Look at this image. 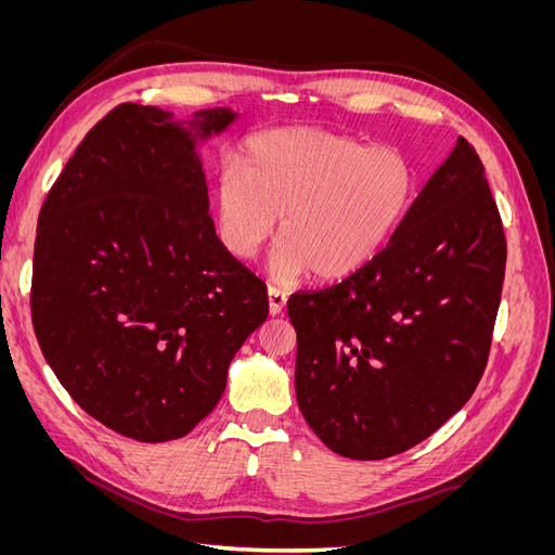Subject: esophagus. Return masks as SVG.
<instances>
[{"label":"esophagus","instance_id":"1","mask_svg":"<svg viewBox=\"0 0 555 555\" xmlns=\"http://www.w3.org/2000/svg\"><path fill=\"white\" fill-rule=\"evenodd\" d=\"M284 306H287V294L278 287H268V312L275 317L284 310Z\"/></svg>","mask_w":555,"mask_h":555}]
</instances>
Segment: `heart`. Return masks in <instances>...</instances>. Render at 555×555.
I'll use <instances>...</instances> for the list:
<instances>
[{
  "label": "heart",
  "mask_w": 555,
  "mask_h": 555,
  "mask_svg": "<svg viewBox=\"0 0 555 555\" xmlns=\"http://www.w3.org/2000/svg\"><path fill=\"white\" fill-rule=\"evenodd\" d=\"M416 171L393 145H371L319 127H284L247 139L238 162L212 182L215 233L247 261L273 236L271 275L345 280L373 263L405 224Z\"/></svg>",
  "instance_id": "b5f03b06"
}]
</instances>
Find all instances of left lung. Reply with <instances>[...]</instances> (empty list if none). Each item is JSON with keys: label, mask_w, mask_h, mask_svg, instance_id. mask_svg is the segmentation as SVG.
<instances>
[{"label": "left lung", "mask_w": 555, "mask_h": 555, "mask_svg": "<svg viewBox=\"0 0 555 555\" xmlns=\"http://www.w3.org/2000/svg\"><path fill=\"white\" fill-rule=\"evenodd\" d=\"M505 261L483 164L459 137L373 263L289 298L296 400L317 438L379 461L456 414L489 361Z\"/></svg>", "instance_id": "obj_1"}]
</instances>
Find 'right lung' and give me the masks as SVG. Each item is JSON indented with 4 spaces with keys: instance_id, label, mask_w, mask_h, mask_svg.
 Here are the masks:
<instances>
[{
    "instance_id": "obj_1",
    "label": "right lung",
    "mask_w": 555,
    "mask_h": 555,
    "mask_svg": "<svg viewBox=\"0 0 555 555\" xmlns=\"http://www.w3.org/2000/svg\"><path fill=\"white\" fill-rule=\"evenodd\" d=\"M238 113L192 120L120 104L80 141L39 212L31 324L60 384L139 442L188 435L268 317L266 284L227 255L196 145Z\"/></svg>"
}]
</instances>
